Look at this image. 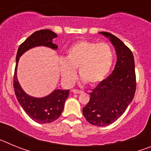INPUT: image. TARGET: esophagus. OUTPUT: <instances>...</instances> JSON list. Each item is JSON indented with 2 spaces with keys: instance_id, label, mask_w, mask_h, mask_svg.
Masks as SVG:
<instances>
[{
  "instance_id": "esophagus-1",
  "label": "esophagus",
  "mask_w": 151,
  "mask_h": 151,
  "mask_svg": "<svg viewBox=\"0 0 151 151\" xmlns=\"http://www.w3.org/2000/svg\"><path fill=\"white\" fill-rule=\"evenodd\" d=\"M72 91H73V94H82V91L76 90V89H73V90Z\"/></svg>"
}]
</instances>
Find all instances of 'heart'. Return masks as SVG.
<instances>
[{"label":"heart","instance_id":"b5f03b06","mask_svg":"<svg viewBox=\"0 0 151 151\" xmlns=\"http://www.w3.org/2000/svg\"><path fill=\"white\" fill-rule=\"evenodd\" d=\"M113 62V52L107 43L80 41L68 49L65 59L60 60L59 68L63 80L68 85L76 79V69L82 82L94 85L104 79Z\"/></svg>","mask_w":151,"mask_h":151}]
</instances>
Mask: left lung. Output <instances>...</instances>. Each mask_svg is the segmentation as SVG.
I'll use <instances>...</instances> for the list:
<instances>
[{
	"label": "left lung",
	"instance_id": "1",
	"mask_svg": "<svg viewBox=\"0 0 151 151\" xmlns=\"http://www.w3.org/2000/svg\"><path fill=\"white\" fill-rule=\"evenodd\" d=\"M115 47L117 61L112 74L101 81L90 93V101L82 113L92 125L104 127L116 122L125 113L136 90L134 60L132 52L111 33L101 32Z\"/></svg>",
	"mask_w": 151,
	"mask_h": 151
}]
</instances>
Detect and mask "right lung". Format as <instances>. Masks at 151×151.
<instances>
[{"mask_svg": "<svg viewBox=\"0 0 151 151\" xmlns=\"http://www.w3.org/2000/svg\"><path fill=\"white\" fill-rule=\"evenodd\" d=\"M57 35L48 29L35 32L19 45L16 57V68L13 78V88L17 101L26 114L35 122L41 124L50 123L60 116L65 101L69 97V90L56 89L43 97H35L27 94L21 87L17 79V66L19 57L30 49L44 46L57 50V45L53 43Z\"/></svg>", "mask_w": 151, "mask_h": 151, "instance_id": "1", "label": "right lung"}]
</instances>
